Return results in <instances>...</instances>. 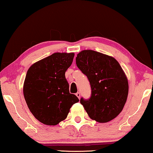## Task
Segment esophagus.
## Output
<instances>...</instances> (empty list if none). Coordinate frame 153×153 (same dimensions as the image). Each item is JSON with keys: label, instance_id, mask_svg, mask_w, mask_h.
Here are the masks:
<instances>
[{"label": "esophagus", "instance_id": "esophagus-1", "mask_svg": "<svg viewBox=\"0 0 153 153\" xmlns=\"http://www.w3.org/2000/svg\"><path fill=\"white\" fill-rule=\"evenodd\" d=\"M76 96H77V97H78L79 100L80 99V93H79V92H77V93H76Z\"/></svg>", "mask_w": 153, "mask_h": 153}]
</instances>
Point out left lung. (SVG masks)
Listing matches in <instances>:
<instances>
[{"label": "left lung", "mask_w": 153, "mask_h": 153, "mask_svg": "<svg viewBox=\"0 0 153 153\" xmlns=\"http://www.w3.org/2000/svg\"><path fill=\"white\" fill-rule=\"evenodd\" d=\"M76 65L91 84L90 99L80 100L89 117L99 123L115 119L128 94V78L119 62L108 55L83 50L77 55Z\"/></svg>", "instance_id": "1"}]
</instances>
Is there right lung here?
I'll list each match as a JSON object with an SVG mask.
<instances>
[{"instance_id": "right-lung-1", "label": "right lung", "mask_w": 153, "mask_h": 153, "mask_svg": "<svg viewBox=\"0 0 153 153\" xmlns=\"http://www.w3.org/2000/svg\"><path fill=\"white\" fill-rule=\"evenodd\" d=\"M74 53H54L33 64L27 72L23 94L33 115L45 125L56 126L67 118L70 108L79 102L69 93L65 72Z\"/></svg>"}]
</instances>
